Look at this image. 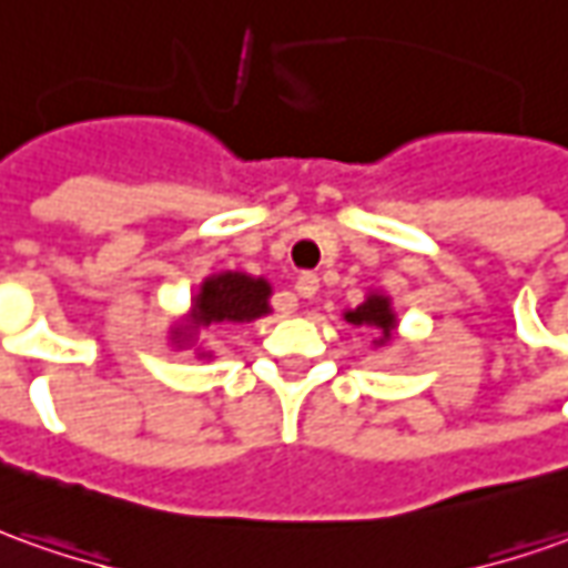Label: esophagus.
<instances>
[{
  "label": "esophagus",
  "instance_id": "34e87169",
  "mask_svg": "<svg viewBox=\"0 0 568 568\" xmlns=\"http://www.w3.org/2000/svg\"><path fill=\"white\" fill-rule=\"evenodd\" d=\"M295 292H298L301 298H314L316 292H320V276L316 273H301L298 280H295Z\"/></svg>",
  "mask_w": 568,
  "mask_h": 568
}]
</instances>
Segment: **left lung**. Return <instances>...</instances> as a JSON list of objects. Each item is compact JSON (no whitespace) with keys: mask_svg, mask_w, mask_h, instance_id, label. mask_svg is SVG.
I'll return each mask as SVG.
<instances>
[{"mask_svg":"<svg viewBox=\"0 0 568 568\" xmlns=\"http://www.w3.org/2000/svg\"><path fill=\"white\" fill-rule=\"evenodd\" d=\"M345 320L351 326H366V329H376V345H385L392 342L397 326V316L392 311V298L388 295H379V292H369L364 304H357L354 311H345Z\"/></svg>","mask_w":568,"mask_h":568,"instance_id":"left-lung-1","label":"left lung"}]
</instances>
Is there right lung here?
I'll return each mask as SVG.
<instances>
[{
    "label": "right lung",
    "instance_id": "obj_1",
    "mask_svg": "<svg viewBox=\"0 0 568 568\" xmlns=\"http://www.w3.org/2000/svg\"><path fill=\"white\" fill-rule=\"evenodd\" d=\"M270 283L261 276L248 273H214L207 276L199 288V295L192 298V314L186 323L173 326V342L176 345H192L195 333H202L207 326L217 323H252L257 316L270 314ZM207 357V351H202Z\"/></svg>",
    "mask_w": 568,
    "mask_h": 568
}]
</instances>
